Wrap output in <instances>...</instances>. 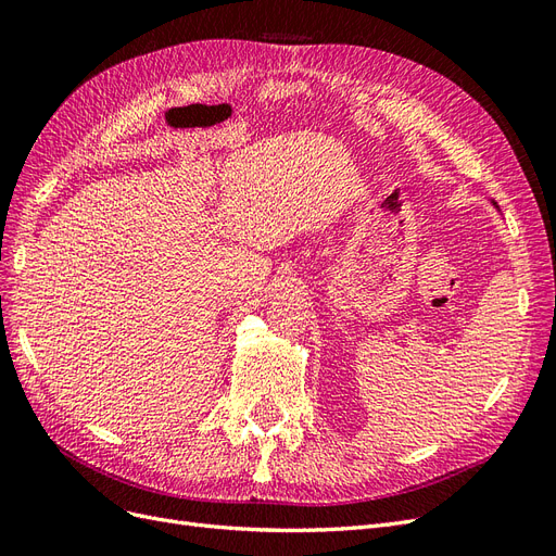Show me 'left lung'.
Masks as SVG:
<instances>
[{
  "mask_svg": "<svg viewBox=\"0 0 556 556\" xmlns=\"http://www.w3.org/2000/svg\"><path fill=\"white\" fill-rule=\"evenodd\" d=\"M490 204H492V206H494V208H496V211L501 213V208H498V204H496V201H494V199H490Z\"/></svg>",
  "mask_w": 556,
  "mask_h": 556,
  "instance_id": "8db88e82",
  "label": "left lung"
}]
</instances>
